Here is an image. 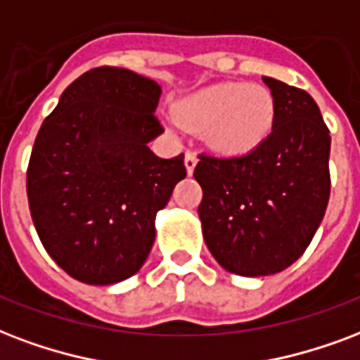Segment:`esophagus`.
I'll return each instance as SVG.
<instances>
[{"instance_id":"34e87169","label":"esophagus","mask_w":360,"mask_h":360,"mask_svg":"<svg viewBox=\"0 0 360 360\" xmlns=\"http://www.w3.org/2000/svg\"><path fill=\"white\" fill-rule=\"evenodd\" d=\"M196 162H198V158H196V155L194 153H186L185 155V168H186V174L192 175V172H194V168H196Z\"/></svg>"}]
</instances>
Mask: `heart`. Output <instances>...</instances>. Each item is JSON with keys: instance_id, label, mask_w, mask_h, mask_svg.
Masks as SVG:
<instances>
[{"instance_id": "b5f03b06", "label": "heart", "mask_w": 360, "mask_h": 360, "mask_svg": "<svg viewBox=\"0 0 360 360\" xmlns=\"http://www.w3.org/2000/svg\"><path fill=\"white\" fill-rule=\"evenodd\" d=\"M175 120L186 130H204L207 143L223 155H247L271 134L276 100L262 84L219 82L183 98Z\"/></svg>"}]
</instances>
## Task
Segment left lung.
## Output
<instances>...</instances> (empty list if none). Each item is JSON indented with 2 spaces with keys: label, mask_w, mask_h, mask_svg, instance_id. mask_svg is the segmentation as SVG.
Listing matches in <instances>:
<instances>
[{
  "label": "left lung",
  "mask_w": 360,
  "mask_h": 360,
  "mask_svg": "<svg viewBox=\"0 0 360 360\" xmlns=\"http://www.w3.org/2000/svg\"><path fill=\"white\" fill-rule=\"evenodd\" d=\"M276 100L264 143L240 156L200 155L202 234L224 270L274 276L306 251L330 194V134L306 90L262 77Z\"/></svg>",
  "instance_id": "left-lung-1"
}]
</instances>
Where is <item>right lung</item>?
Masks as SVG:
<instances>
[{"label":"right lung","mask_w":360,"mask_h":360,"mask_svg":"<svg viewBox=\"0 0 360 360\" xmlns=\"http://www.w3.org/2000/svg\"><path fill=\"white\" fill-rule=\"evenodd\" d=\"M158 82L96 68L62 92L35 137L27 202L46 253L71 278L115 285L139 271L156 213L186 177L185 156L160 158Z\"/></svg>","instance_id":"obj_1"}]
</instances>
